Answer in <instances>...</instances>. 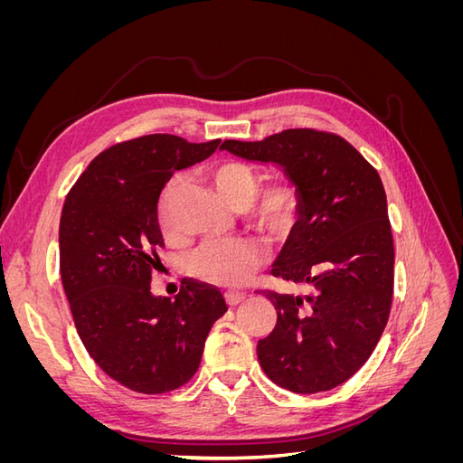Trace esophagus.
Segmentation results:
<instances>
[{"instance_id": "esophagus-1", "label": "esophagus", "mask_w": 463, "mask_h": 463, "mask_svg": "<svg viewBox=\"0 0 463 463\" xmlns=\"http://www.w3.org/2000/svg\"><path fill=\"white\" fill-rule=\"evenodd\" d=\"M245 299H247V296H245V293H241V291H228V293H226V303H228L230 307L240 305V303H243Z\"/></svg>"}]
</instances>
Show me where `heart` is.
I'll return each instance as SVG.
<instances>
[{
    "label": "heart",
    "instance_id": "1",
    "mask_svg": "<svg viewBox=\"0 0 463 463\" xmlns=\"http://www.w3.org/2000/svg\"><path fill=\"white\" fill-rule=\"evenodd\" d=\"M214 185L233 208H247L255 226L270 237H282L296 226L301 194L291 181H278L259 191L260 177L243 162H223L213 172ZM184 175L175 174L162 193L160 222L167 237L177 235L174 214L175 194ZM264 262V249L250 240H208L191 257L193 274L208 284L237 288L247 284Z\"/></svg>",
    "mask_w": 463,
    "mask_h": 463
}]
</instances>
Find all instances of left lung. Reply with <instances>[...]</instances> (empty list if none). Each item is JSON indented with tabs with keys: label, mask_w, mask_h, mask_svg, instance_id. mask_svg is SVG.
<instances>
[{
	"label": "left lung",
	"mask_w": 463,
	"mask_h": 463,
	"mask_svg": "<svg viewBox=\"0 0 463 463\" xmlns=\"http://www.w3.org/2000/svg\"><path fill=\"white\" fill-rule=\"evenodd\" d=\"M220 148L279 165L301 194L272 276L317 293L301 299L266 291L278 320L257 345L262 371L296 394L340 386L374 352L392 307L394 240L381 175L345 138L317 129Z\"/></svg>",
	"instance_id": "obj_1"
}]
</instances>
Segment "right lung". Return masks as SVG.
Masks as SVG:
<instances>
[{
  "instance_id": "add662e5",
  "label": "right lung",
  "mask_w": 463,
  "mask_h": 463,
  "mask_svg": "<svg viewBox=\"0 0 463 463\" xmlns=\"http://www.w3.org/2000/svg\"><path fill=\"white\" fill-rule=\"evenodd\" d=\"M218 145L160 133L118 143L90 162L61 210L60 270L77 332L98 367L141 394L187 384L228 311L220 289L197 279L185 278L175 299L150 293L164 247L160 194Z\"/></svg>"
}]
</instances>
